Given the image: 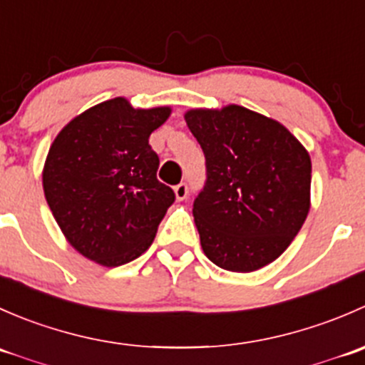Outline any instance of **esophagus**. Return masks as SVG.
Wrapping results in <instances>:
<instances>
[{"instance_id": "esophagus-1", "label": "esophagus", "mask_w": 365, "mask_h": 365, "mask_svg": "<svg viewBox=\"0 0 365 365\" xmlns=\"http://www.w3.org/2000/svg\"><path fill=\"white\" fill-rule=\"evenodd\" d=\"M187 194H189V187H187V183H178V185L175 187V196L178 201H183L187 197Z\"/></svg>"}]
</instances>
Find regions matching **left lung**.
<instances>
[{
	"mask_svg": "<svg viewBox=\"0 0 365 365\" xmlns=\"http://www.w3.org/2000/svg\"><path fill=\"white\" fill-rule=\"evenodd\" d=\"M185 121L206 160L192 208L203 252L224 270H259L307 217L311 157L284 125L242 106L190 109Z\"/></svg>",
	"mask_w": 365,
	"mask_h": 365,
	"instance_id": "1",
	"label": "left lung"
}]
</instances>
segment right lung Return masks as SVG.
I'll list each match as a JSON object with an SVG mask.
<instances>
[{"label": "right lung", "mask_w": 365, "mask_h": 365, "mask_svg": "<svg viewBox=\"0 0 365 365\" xmlns=\"http://www.w3.org/2000/svg\"><path fill=\"white\" fill-rule=\"evenodd\" d=\"M171 108L134 109L116 97L61 128L42 173L47 205L68 244L102 267H120L152 245L175 201L157 180L148 139Z\"/></svg>", "instance_id": "right-lung-1"}]
</instances>
